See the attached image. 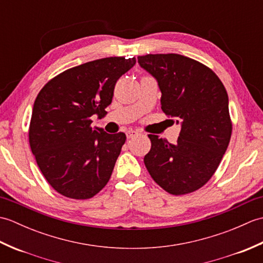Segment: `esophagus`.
<instances>
[{
	"label": "esophagus",
	"mask_w": 263,
	"mask_h": 263,
	"mask_svg": "<svg viewBox=\"0 0 263 263\" xmlns=\"http://www.w3.org/2000/svg\"><path fill=\"white\" fill-rule=\"evenodd\" d=\"M136 136H138V131H136V130H128V131H126V138L127 139H131V138L136 137Z\"/></svg>",
	"instance_id": "obj_1"
}]
</instances>
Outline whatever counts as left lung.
<instances>
[{
    "label": "left lung",
    "mask_w": 263,
    "mask_h": 263,
    "mask_svg": "<svg viewBox=\"0 0 263 263\" xmlns=\"http://www.w3.org/2000/svg\"><path fill=\"white\" fill-rule=\"evenodd\" d=\"M138 63L157 80L161 109L181 124L176 143L148 136L144 165L168 193L193 192L214 175L231 140L226 89L214 71L180 54H148Z\"/></svg>",
    "instance_id": "left-lung-1"
}]
</instances>
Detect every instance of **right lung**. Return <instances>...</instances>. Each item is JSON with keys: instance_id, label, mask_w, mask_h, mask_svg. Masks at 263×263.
<instances>
[{"instance_id": "1", "label": "right lung", "mask_w": 263, "mask_h": 263, "mask_svg": "<svg viewBox=\"0 0 263 263\" xmlns=\"http://www.w3.org/2000/svg\"><path fill=\"white\" fill-rule=\"evenodd\" d=\"M136 58H105L74 66L48 81L35 100L29 143L39 170L66 198H92L109 181L126 137L91 127L103 117L119 78Z\"/></svg>"}]
</instances>
